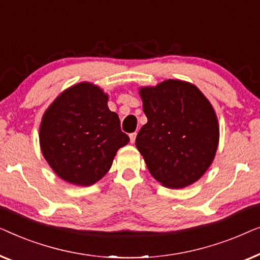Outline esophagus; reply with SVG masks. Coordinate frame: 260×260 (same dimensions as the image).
<instances>
[{
	"mask_svg": "<svg viewBox=\"0 0 260 260\" xmlns=\"http://www.w3.org/2000/svg\"><path fill=\"white\" fill-rule=\"evenodd\" d=\"M135 138H137V133H131V134H129V139H131L132 144H134Z\"/></svg>",
	"mask_w": 260,
	"mask_h": 260,
	"instance_id": "1",
	"label": "esophagus"
}]
</instances>
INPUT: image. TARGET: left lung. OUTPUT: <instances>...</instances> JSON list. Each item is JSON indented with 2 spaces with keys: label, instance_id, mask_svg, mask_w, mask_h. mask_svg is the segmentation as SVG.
<instances>
[{
  "label": "left lung",
  "instance_id": "left-lung-1",
  "mask_svg": "<svg viewBox=\"0 0 260 260\" xmlns=\"http://www.w3.org/2000/svg\"><path fill=\"white\" fill-rule=\"evenodd\" d=\"M147 123L135 146L148 171L168 188L193 184L213 161L218 120L204 94L191 83L167 80L140 89Z\"/></svg>",
  "mask_w": 260,
  "mask_h": 260
}]
</instances>
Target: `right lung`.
<instances>
[{"label": "right lung", "instance_id": "1", "mask_svg": "<svg viewBox=\"0 0 260 260\" xmlns=\"http://www.w3.org/2000/svg\"><path fill=\"white\" fill-rule=\"evenodd\" d=\"M108 96L82 82L66 89L50 105L40 127L43 156L63 180L89 186L104 177L119 148L129 142Z\"/></svg>", "mask_w": 260, "mask_h": 260}]
</instances>
